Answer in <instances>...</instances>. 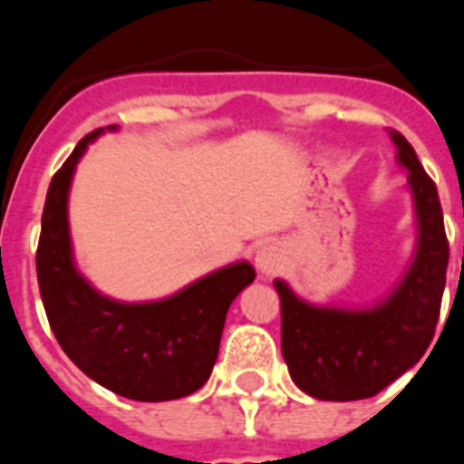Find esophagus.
<instances>
[{
    "label": "esophagus",
    "instance_id": "obj_1",
    "mask_svg": "<svg viewBox=\"0 0 464 464\" xmlns=\"http://www.w3.org/2000/svg\"><path fill=\"white\" fill-rule=\"evenodd\" d=\"M283 265H285V257H283V251L276 244L262 246L260 251H257L256 267L262 276H274V274L281 272Z\"/></svg>",
    "mask_w": 464,
    "mask_h": 464
}]
</instances>
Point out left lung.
Here are the masks:
<instances>
[{
    "instance_id": "left-lung-1",
    "label": "left lung",
    "mask_w": 464,
    "mask_h": 464,
    "mask_svg": "<svg viewBox=\"0 0 464 464\" xmlns=\"http://www.w3.org/2000/svg\"><path fill=\"white\" fill-rule=\"evenodd\" d=\"M397 162L407 169L418 237L413 260L395 288L370 309L318 306L297 297L281 278V351L295 385L315 400L374 397L423 358L437 330L449 267L437 186L416 150L391 130Z\"/></svg>"
}]
</instances>
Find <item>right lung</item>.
<instances>
[{
	"label": "right lung",
	"mask_w": 464,
	"mask_h": 464,
	"mask_svg": "<svg viewBox=\"0 0 464 464\" xmlns=\"http://www.w3.org/2000/svg\"><path fill=\"white\" fill-rule=\"evenodd\" d=\"M106 130L81 139L53 176L36 248L41 299L57 343L85 376L127 400H179L211 376L225 315L256 269L235 262L155 302H118L94 290L73 262L67 202L79 160Z\"/></svg>",
	"instance_id": "add662e5"
}]
</instances>
